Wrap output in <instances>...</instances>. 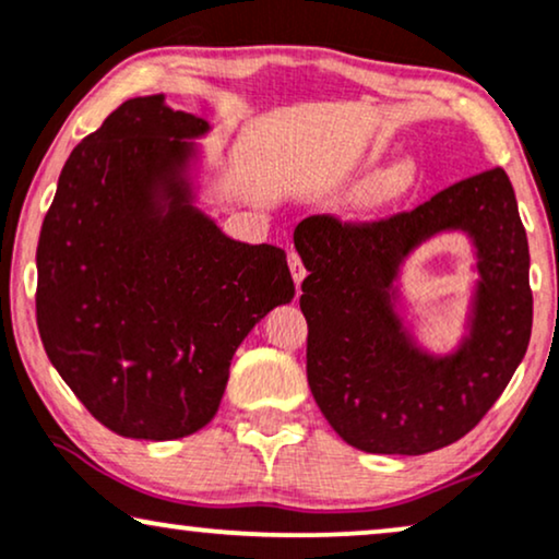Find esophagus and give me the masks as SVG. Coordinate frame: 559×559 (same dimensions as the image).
Returning <instances> with one entry per match:
<instances>
[{"instance_id": "1", "label": "esophagus", "mask_w": 559, "mask_h": 559, "mask_svg": "<svg viewBox=\"0 0 559 559\" xmlns=\"http://www.w3.org/2000/svg\"><path fill=\"white\" fill-rule=\"evenodd\" d=\"M288 267H292V275L296 281V288H301V281L304 275H307V267L301 263V255L296 250H288Z\"/></svg>"}]
</instances>
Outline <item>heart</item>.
<instances>
[{
    "instance_id": "obj_1",
    "label": "heart",
    "mask_w": 559,
    "mask_h": 559,
    "mask_svg": "<svg viewBox=\"0 0 559 559\" xmlns=\"http://www.w3.org/2000/svg\"><path fill=\"white\" fill-rule=\"evenodd\" d=\"M419 183V170H416L414 160H396L389 168H381L373 174L357 193V206L362 212H378L385 206L401 202Z\"/></svg>"
}]
</instances>
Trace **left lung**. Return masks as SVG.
I'll return each mask as SVG.
<instances>
[{
  "instance_id": "1",
  "label": "left lung",
  "mask_w": 559,
  "mask_h": 559,
  "mask_svg": "<svg viewBox=\"0 0 559 559\" xmlns=\"http://www.w3.org/2000/svg\"><path fill=\"white\" fill-rule=\"evenodd\" d=\"M440 228H465L481 258L472 340L448 361L407 345L388 296L400 258ZM294 245L309 271L299 299L309 389L342 440L373 455H424L488 414L532 337L530 242L503 168L383 219L307 217Z\"/></svg>"
}]
</instances>
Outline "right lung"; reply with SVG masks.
Instances as JSON below:
<instances>
[{
  "label": "right lung",
  "mask_w": 559,
  "mask_h": 559,
  "mask_svg": "<svg viewBox=\"0 0 559 559\" xmlns=\"http://www.w3.org/2000/svg\"><path fill=\"white\" fill-rule=\"evenodd\" d=\"M204 130L163 94L119 104L73 147L37 240L43 347L88 414L132 440L210 424L237 345L294 299L284 250L229 240L186 202L181 138Z\"/></svg>",
  "instance_id": "1"
}]
</instances>
